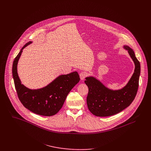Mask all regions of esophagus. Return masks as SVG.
I'll return each mask as SVG.
<instances>
[{
  "label": "esophagus",
  "instance_id": "34e87169",
  "mask_svg": "<svg viewBox=\"0 0 151 151\" xmlns=\"http://www.w3.org/2000/svg\"><path fill=\"white\" fill-rule=\"evenodd\" d=\"M87 76H88V74H87V73H86V72L83 71V72L80 73V79H81V80H83L86 77H87Z\"/></svg>",
  "mask_w": 151,
  "mask_h": 151
}]
</instances>
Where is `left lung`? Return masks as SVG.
<instances>
[{
	"instance_id": "8db88e82",
	"label": "left lung",
	"mask_w": 151,
	"mask_h": 151,
	"mask_svg": "<svg viewBox=\"0 0 151 151\" xmlns=\"http://www.w3.org/2000/svg\"><path fill=\"white\" fill-rule=\"evenodd\" d=\"M135 63L134 73L126 86L118 91L106 88L94 77H86L85 83L88 87L86 103L89 111L95 116L106 117L116 114L127 108L134 101L139 86L140 63L132 49L126 46Z\"/></svg>"
}]
</instances>
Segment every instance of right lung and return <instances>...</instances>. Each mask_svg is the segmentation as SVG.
Masks as SVG:
<instances>
[{
	"label": "right lung",
	"mask_w": 151,
	"mask_h": 151,
	"mask_svg": "<svg viewBox=\"0 0 151 151\" xmlns=\"http://www.w3.org/2000/svg\"><path fill=\"white\" fill-rule=\"evenodd\" d=\"M31 43L28 42L22 47L13 61L12 74L17 96L24 106L31 111L45 116H53L62 108L67 95L80 81V76L74 71L59 76L43 88L30 89L26 88L22 84L18 76L17 65L22 49Z\"/></svg>",
	"instance_id": "right-lung-1"
}]
</instances>
